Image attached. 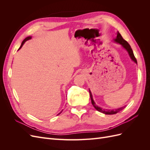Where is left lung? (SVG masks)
<instances>
[{"instance_id":"1","label":"left lung","mask_w":150,"mask_h":150,"mask_svg":"<svg viewBox=\"0 0 150 150\" xmlns=\"http://www.w3.org/2000/svg\"><path fill=\"white\" fill-rule=\"evenodd\" d=\"M115 42H116L119 43V44L122 45V47H123L126 50V51H128V52L129 55L131 59H132L134 62H135L137 64V59H136V57L134 56L133 50H132V49H131L130 45L128 44V42L126 41V40H125L123 38H122L121 35L119 33V32H117V36H116V38L115 39ZM89 91L91 99V103H92V104L93 105V106L95 108V109H96V110H98L99 112L104 113V114H106V115H114V114H116L117 112H118L122 110L125 108V107H122V108H118V109H116V110H105V109H103V108H99V107H98L96 105V103H95V102L94 101L93 99V96H92L91 92L90 91V90H89Z\"/></svg>"}]
</instances>
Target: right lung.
Instances as JSON below:
<instances>
[{
    "mask_svg": "<svg viewBox=\"0 0 150 150\" xmlns=\"http://www.w3.org/2000/svg\"><path fill=\"white\" fill-rule=\"evenodd\" d=\"M31 39V37H28V38H26L23 40V41H22V44H21V47H19V49H20L22 47V46H23V44H24V42L26 41V40H29V39ZM61 112H62V111H61ZM61 112L60 113H61ZM60 113H59L58 115H59Z\"/></svg>",
    "mask_w": 150,
    "mask_h": 150,
    "instance_id": "add662e5",
    "label": "right lung"
}]
</instances>
